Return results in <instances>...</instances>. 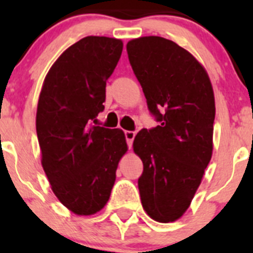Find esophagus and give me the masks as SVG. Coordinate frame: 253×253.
Listing matches in <instances>:
<instances>
[{"instance_id":"34e87169","label":"esophagus","mask_w":253,"mask_h":253,"mask_svg":"<svg viewBox=\"0 0 253 253\" xmlns=\"http://www.w3.org/2000/svg\"><path fill=\"white\" fill-rule=\"evenodd\" d=\"M124 135H125V139H126V143H128V147H131V144H133L134 137H135V133H134V131H131V130H125Z\"/></svg>"}]
</instances>
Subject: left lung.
<instances>
[{
    "instance_id": "obj_1",
    "label": "left lung",
    "mask_w": 253,
    "mask_h": 253,
    "mask_svg": "<svg viewBox=\"0 0 253 253\" xmlns=\"http://www.w3.org/2000/svg\"><path fill=\"white\" fill-rule=\"evenodd\" d=\"M126 51L158 123L134 138V152L143 162L140 200L152 219L173 222L190 207L211 158L213 88L202 64L172 40L138 38Z\"/></svg>"
}]
</instances>
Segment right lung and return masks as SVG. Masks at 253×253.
<instances>
[{"label": "right lung", "instance_id": "right-lung-1", "mask_svg": "<svg viewBox=\"0 0 253 253\" xmlns=\"http://www.w3.org/2000/svg\"><path fill=\"white\" fill-rule=\"evenodd\" d=\"M122 40L86 37L49 69L39 96L37 134L42 165L59 202L78 215L101 210L110 198L126 142L123 130L95 125Z\"/></svg>", "mask_w": 253, "mask_h": 253}]
</instances>
